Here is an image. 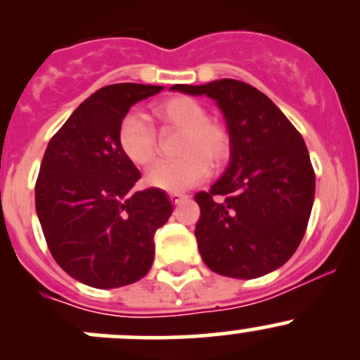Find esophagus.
Here are the masks:
<instances>
[{"instance_id": "1", "label": "esophagus", "mask_w": 360, "mask_h": 360, "mask_svg": "<svg viewBox=\"0 0 360 360\" xmlns=\"http://www.w3.org/2000/svg\"><path fill=\"white\" fill-rule=\"evenodd\" d=\"M169 197H170V200H172V203H181L188 198L186 195H183V193H170Z\"/></svg>"}]
</instances>
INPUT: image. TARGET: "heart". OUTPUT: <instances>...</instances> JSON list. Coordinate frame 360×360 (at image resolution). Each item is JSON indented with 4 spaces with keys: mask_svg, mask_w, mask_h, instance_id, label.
Segmentation results:
<instances>
[{
    "mask_svg": "<svg viewBox=\"0 0 360 360\" xmlns=\"http://www.w3.org/2000/svg\"><path fill=\"white\" fill-rule=\"evenodd\" d=\"M153 115L163 129L181 130L177 141L179 158L155 165L146 183L165 191H183L202 183L212 169L226 165L231 157V132L226 123L209 116V110L188 96H176L155 104ZM118 148L129 162L148 167L158 157L157 130L139 112L123 116L116 130Z\"/></svg>",
    "mask_w": 360,
    "mask_h": 360,
    "instance_id": "1",
    "label": "heart"
}]
</instances>
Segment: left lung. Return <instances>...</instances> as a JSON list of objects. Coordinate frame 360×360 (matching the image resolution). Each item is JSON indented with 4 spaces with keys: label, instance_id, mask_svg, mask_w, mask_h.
Segmentation results:
<instances>
[{
    "label": "left lung",
    "instance_id": "obj_1",
    "mask_svg": "<svg viewBox=\"0 0 360 360\" xmlns=\"http://www.w3.org/2000/svg\"><path fill=\"white\" fill-rule=\"evenodd\" d=\"M172 90L216 101L231 132L226 172L195 195L203 263L233 278L277 270L296 252L314 205L315 172L303 137L249 83L224 78Z\"/></svg>",
    "mask_w": 360,
    "mask_h": 360
}]
</instances>
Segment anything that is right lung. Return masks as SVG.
<instances>
[{
	"label": "right lung",
	"mask_w": 360,
	"mask_h": 360,
	"mask_svg": "<svg viewBox=\"0 0 360 360\" xmlns=\"http://www.w3.org/2000/svg\"><path fill=\"white\" fill-rule=\"evenodd\" d=\"M163 86L115 83L83 101L50 139L36 179V214L60 268L97 289L129 285L150 271L153 237L172 205L158 188L132 193L141 172L116 130L139 101Z\"/></svg>",
	"instance_id": "right-lung-1"
}]
</instances>
